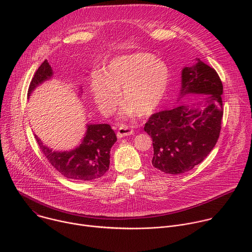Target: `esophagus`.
Segmentation results:
<instances>
[{"label": "esophagus", "mask_w": 252, "mask_h": 252, "mask_svg": "<svg viewBox=\"0 0 252 252\" xmlns=\"http://www.w3.org/2000/svg\"><path fill=\"white\" fill-rule=\"evenodd\" d=\"M133 133V129L131 127H129L128 126L126 125H122L119 129H118V132H117V135L119 138L121 137H124V136H126V135H130Z\"/></svg>", "instance_id": "esophagus-1"}]
</instances>
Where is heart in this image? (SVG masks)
I'll return each mask as SVG.
<instances>
[{
    "label": "heart",
    "instance_id": "b5f03b06",
    "mask_svg": "<svg viewBox=\"0 0 252 252\" xmlns=\"http://www.w3.org/2000/svg\"><path fill=\"white\" fill-rule=\"evenodd\" d=\"M170 81L167 64L149 53H135L114 59L104 76L94 74L90 89L103 113L114 111L121 98L138 117L153 114L165 96Z\"/></svg>",
    "mask_w": 252,
    "mask_h": 252
}]
</instances>
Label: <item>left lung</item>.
Instances as JSON below:
<instances>
[{"label": "left lung", "mask_w": 252, "mask_h": 252, "mask_svg": "<svg viewBox=\"0 0 252 252\" xmlns=\"http://www.w3.org/2000/svg\"><path fill=\"white\" fill-rule=\"evenodd\" d=\"M182 75L181 95L203 94L204 109L176 105L153 114L143 127L153 139V165L169 174L185 173L208 156L220 137L223 116V86L217 70L196 59Z\"/></svg>", "instance_id": "obj_1"}]
</instances>
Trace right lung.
Returning a JSON list of instances; mask_svg holds the SVG:
<instances>
[{
	"label": "right lung",
	"instance_id": "add662e5",
	"mask_svg": "<svg viewBox=\"0 0 252 252\" xmlns=\"http://www.w3.org/2000/svg\"><path fill=\"white\" fill-rule=\"evenodd\" d=\"M53 76V69L45 60L30 83L28 96L32 90ZM40 150L49 162L64 177L78 182L94 181L105 174L110 167V153L117 135L110 125H89L79 148L70 152H53L34 134Z\"/></svg>",
	"mask_w": 252,
	"mask_h": 252
}]
</instances>
